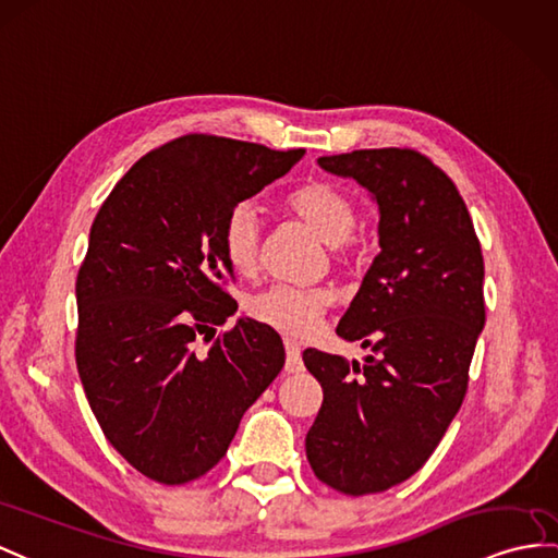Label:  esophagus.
<instances>
[{
  "mask_svg": "<svg viewBox=\"0 0 558 558\" xmlns=\"http://www.w3.org/2000/svg\"><path fill=\"white\" fill-rule=\"evenodd\" d=\"M283 348H287V372L295 374L303 369V357H301V345H298L293 338H283Z\"/></svg>",
  "mask_w": 558,
  "mask_h": 558,
  "instance_id": "34e87169",
  "label": "esophagus"
}]
</instances>
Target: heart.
<instances>
[{
    "instance_id": "obj_1",
    "label": "heart",
    "mask_w": 558,
    "mask_h": 558,
    "mask_svg": "<svg viewBox=\"0 0 558 558\" xmlns=\"http://www.w3.org/2000/svg\"><path fill=\"white\" fill-rule=\"evenodd\" d=\"M283 210L305 222L326 241L336 263H348L357 253L352 229L357 227V206L343 189L310 180L283 198ZM220 253L229 269L251 277L260 260V220L251 203H239L227 213L220 229ZM333 305V293L324 287H289L275 283L246 301V315L289 338H307Z\"/></svg>"
}]
</instances>
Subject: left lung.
I'll return each mask as SVG.
<instances>
[{
    "label": "left lung",
    "mask_w": 558,
    "mask_h": 558,
    "mask_svg": "<svg viewBox=\"0 0 558 558\" xmlns=\"http://www.w3.org/2000/svg\"><path fill=\"white\" fill-rule=\"evenodd\" d=\"M319 166L374 194L381 253L336 333L374 355L303 352L324 400L305 438L317 481L360 497L410 478L464 402L485 324L483 253L454 182L414 148H360Z\"/></svg>",
    "instance_id": "obj_1"
}]
</instances>
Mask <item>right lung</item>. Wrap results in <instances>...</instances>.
Wrapping results in <instances>:
<instances>
[{
    "mask_svg": "<svg viewBox=\"0 0 558 558\" xmlns=\"http://www.w3.org/2000/svg\"><path fill=\"white\" fill-rule=\"evenodd\" d=\"M303 154L184 134L134 162L94 217L75 281V364L106 440L146 478L184 485L215 469L281 372L287 352L269 326L217 331L236 312L220 229Z\"/></svg>",
    "mask_w": 558,
    "mask_h": 558,
    "instance_id": "1",
    "label": "right lung"
}]
</instances>
